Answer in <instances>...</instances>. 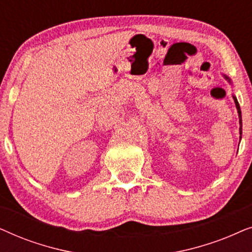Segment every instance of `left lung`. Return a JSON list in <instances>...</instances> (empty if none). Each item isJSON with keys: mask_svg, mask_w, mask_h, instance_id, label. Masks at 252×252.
Here are the masks:
<instances>
[{"mask_svg": "<svg viewBox=\"0 0 252 252\" xmlns=\"http://www.w3.org/2000/svg\"><path fill=\"white\" fill-rule=\"evenodd\" d=\"M225 78L227 79V80H228L229 82H230V79L227 77V75H225ZM234 102H235V104H236V108H237V112H239V119H240V134H242V116H241V109H240V104H239V102H237V99H236V97L235 96H234Z\"/></svg>", "mask_w": 252, "mask_h": 252, "instance_id": "1", "label": "left lung"}]
</instances>
